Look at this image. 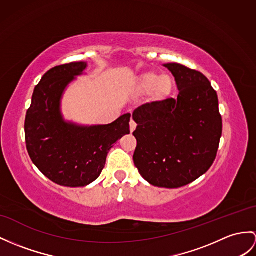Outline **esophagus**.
<instances>
[{
    "instance_id": "1",
    "label": "esophagus",
    "mask_w": 256,
    "mask_h": 256,
    "mask_svg": "<svg viewBox=\"0 0 256 256\" xmlns=\"http://www.w3.org/2000/svg\"><path fill=\"white\" fill-rule=\"evenodd\" d=\"M129 127H130V132H134V130H136V124L134 120H130Z\"/></svg>"
}]
</instances>
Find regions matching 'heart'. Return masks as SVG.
Wrapping results in <instances>:
<instances>
[{
    "label": "heart",
    "instance_id": "1",
    "mask_svg": "<svg viewBox=\"0 0 256 256\" xmlns=\"http://www.w3.org/2000/svg\"><path fill=\"white\" fill-rule=\"evenodd\" d=\"M174 90V80L168 74L160 76L158 72H146L140 74L134 80V91L136 96L151 93L154 102H163L170 96Z\"/></svg>",
    "mask_w": 256,
    "mask_h": 256
}]
</instances>
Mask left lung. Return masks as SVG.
Returning <instances> with one entry per match:
<instances>
[{
  "instance_id": "8db88e82",
  "label": "left lung",
  "mask_w": 256,
  "mask_h": 256,
  "mask_svg": "<svg viewBox=\"0 0 256 256\" xmlns=\"http://www.w3.org/2000/svg\"><path fill=\"white\" fill-rule=\"evenodd\" d=\"M175 77L176 100L142 105L132 118L140 175L160 188H180L194 182L214 163L222 132L216 91L200 72L164 65Z\"/></svg>"
}]
</instances>
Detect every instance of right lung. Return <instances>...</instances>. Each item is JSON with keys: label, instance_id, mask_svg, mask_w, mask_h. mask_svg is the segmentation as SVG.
<instances>
[{"label": "right lung", "instance_id": "obj_1", "mask_svg": "<svg viewBox=\"0 0 256 256\" xmlns=\"http://www.w3.org/2000/svg\"><path fill=\"white\" fill-rule=\"evenodd\" d=\"M86 67V62H74L53 67L43 74L24 120L26 144L32 163L53 182L70 188L96 180L110 150L130 134V114L108 124L84 126L65 120L60 110L64 92Z\"/></svg>", "mask_w": 256, "mask_h": 256}]
</instances>
